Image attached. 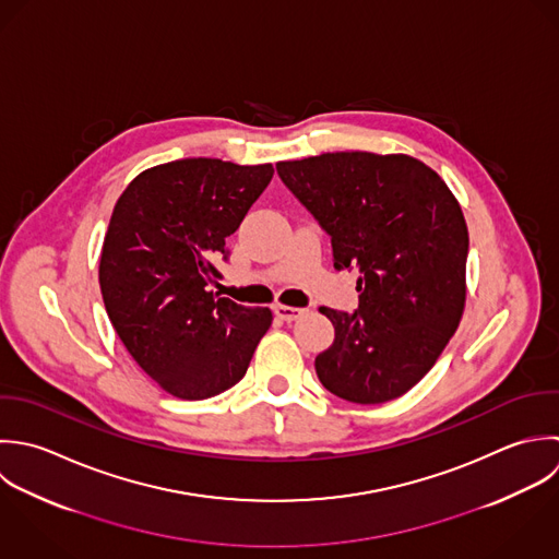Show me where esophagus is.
I'll return each mask as SVG.
<instances>
[{
  "instance_id": "1",
  "label": "esophagus",
  "mask_w": 559,
  "mask_h": 559,
  "mask_svg": "<svg viewBox=\"0 0 559 559\" xmlns=\"http://www.w3.org/2000/svg\"><path fill=\"white\" fill-rule=\"evenodd\" d=\"M275 317H280L282 321H297L299 317H304V308H290V306H275L273 308Z\"/></svg>"
}]
</instances>
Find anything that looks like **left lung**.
<instances>
[{"label": "left lung", "instance_id": "obj_1", "mask_svg": "<svg viewBox=\"0 0 559 559\" xmlns=\"http://www.w3.org/2000/svg\"><path fill=\"white\" fill-rule=\"evenodd\" d=\"M277 176L358 271V310L321 308L336 336L321 383L352 403L405 394L436 365L466 299L468 229L436 171L409 156L336 152L277 163Z\"/></svg>", "mask_w": 559, "mask_h": 559}]
</instances>
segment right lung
<instances>
[{
  "label": "right lung",
  "mask_w": 559,
  "mask_h": 559,
  "mask_svg": "<svg viewBox=\"0 0 559 559\" xmlns=\"http://www.w3.org/2000/svg\"><path fill=\"white\" fill-rule=\"evenodd\" d=\"M271 165L182 158L141 174L119 197L99 260L106 312L121 343L160 388L199 401L238 383L269 308L221 297V260Z\"/></svg>",
  "instance_id": "add662e5"
}]
</instances>
